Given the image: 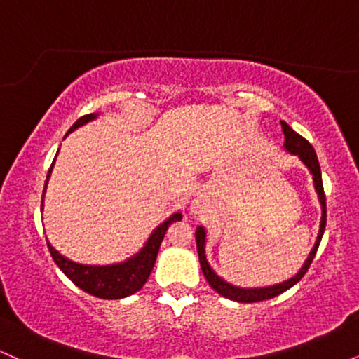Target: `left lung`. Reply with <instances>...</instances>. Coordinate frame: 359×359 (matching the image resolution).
<instances>
[{"instance_id":"obj_1","label":"left lung","mask_w":359,"mask_h":359,"mask_svg":"<svg viewBox=\"0 0 359 359\" xmlns=\"http://www.w3.org/2000/svg\"><path fill=\"white\" fill-rule=\"evenodd\" d=\"M280 123H282L283 135H285V148H287L288 151H290V154L299 155V158L302 160V162L309 167V170H311V174H312V179H314L316 191H317V194H319L320 205H323V217H320L319 236H317V241H316L314 248H312V251H311V255H309L307 262L304 263V266H302V269H300V271H299L297 275H295V277H292L290 280H287V282L278 283V285H273V287L240 288V287L231 285V283L224 282V280L219 278L216 273H214L211 266H209L208 259H205V253H204L205 231H204V228H197V231H196L197 253H199L201 269H203V273H204L205 280H208L209 285H211L214 290L217 292V294L222 295V297H226V299L236 300V302H246V304L262 302V300H269V299L277 297V295L282 294V292H285L290 287H294L295 283H297L299 280L307 273L309 266H311L312 259H314V257H316L317 248H319V243H320V240H323V234H324L325 214H327V212H325V194H324L323 177H320V167H319V160H317L316 150H314V148H312V145L307 142L306 138L300 137L297 131L292 130V128L288 126L285 121H280Z\"/></svg>"}]
</instances>
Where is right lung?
<instances>
[{
  "instance_id": "obj_1",
  "label": "right lung",
  "mask_w": 359,
  "mask_h": 359,
  "mask_svg": "<svg viewBox=\"0 0 359 359\" xmlns=\"http://www.w3.org/2000/svg\"><path fill=\"white\" fill-rule=\"evenodd\" d=\"M96 118V114L90 113L86 116H81L76 123L71 126V130L67 131V135L71 131L76 130L84 125V123L90 121V119ZM55 162V160H53ZM53 163L48 168L47 180L50 177ZM45 189H47V182H45ZM43 203V201H42ZM43 205V204H42ZM182 216L179 212L174 214L170 219H167L163 224H160L158 228L151 233V236L148 238V243L143 246V250L140 251L137 257L130 258L125 263H118V265H106V266H90V265H79V263H74L69 258L62 257L57 250H53L50 243L47 241L48 251H50L53 262L57 263V266L67 275V278H71L81 290L88 292V294L94 295V297L100 299H123L128 295L135 294L140 288L145 285V282L150 277L151 270H154L156 255H158L160 245H162L163 236H165L168 226L174 221H180Z\"/></svg>"
}]
</instances>
